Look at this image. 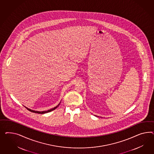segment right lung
Instances as JSON below:
<instances>
[{"label":"right lung","mask_w":154,"mask_h":154,"mask_svg":"<svg viewBox=\"0 0 154 154\" xmlns=\"http://www.w3.org/2000/svg\"><path fill=\"white\" fill-rule=\"evenodd\" d=\"M60 103H61V101L60 102V103L57 105V106H56L55 107H54L53 108L51 109H49V110H45V111H42V112H38V111H36V110H32V109H30L28 108H27L26 106H25L26 108L27 109L29 110L30 112H35V113H38V114H45V113H47V112H51V111H53V110H55V109L57 108H58V106L59 105H60Z\"/></svg>","instance_id":"right-lung-1"}]
</instances>
